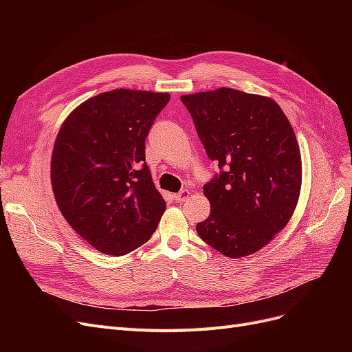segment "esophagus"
<instances>
[{
  "instance_id": "1",
  "label": "esophagus",
  "mask_w": 352,
  "mask_h": 352,
  "mask_svg": "<svg viewBox=\"0 0 352 352\" xmlns=\"http://www.w3.org/2000/svg\"><path fill=\"white\" fill-rule=\"evenodd\" d=\"M189 195H190V190H189V189H184V190H180V192L175 194L173 198H175V201H177V202H184L185 199L189 198Z\"/></svg>"
}]
</instances>
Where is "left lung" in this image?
Masks as SVG:
<instances>
[{
	"instance_id": "obj_1",
	"label": "left lung",
	"mask_w": 352,
	"mask_h": 352,
	"mask_svg": "<svg viewBox=\"0 0 352 352\" xmlns=\"http://www.w3.org/2000/svg\"><path fill=\"white\" fill-rule=\"evenodd\" d=\"M220 176L204 185L210 216L199 238L229 258L265 247L291 220L302 164L292 126L270 97L232 88L182 95Z\"/></svg>"
}]
</instances>
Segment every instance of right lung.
Segmentation results:
<instances>
[{"mask_svg":"<svg viewBox=\"0 0 352 352\" xmlns=\"http://www.w3.org/2000/svg\"><path fill=\"white\" fill-rule=\"evenodd\" d=\"M167 92L113 89L78 105L51 154V186L72 229L120 257L150 241L166 210L145 164V138Z\"/></svg>","mask_w":352,"mask_h":352,"instance_id":"obj_1","label":"right lung"}]
</instances>
